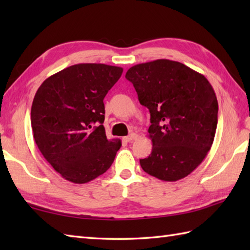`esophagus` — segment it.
<instances>
[{"instance_id":"esophagus-1","label":"esophagus","mask_w":250,"mask_h":250,"mask_svg":"<svg viewBox=\"0 0 250 250\" xmlns=\"http://www.w3.org/2000/svg\"><path fill=\"white\" fill-rule=\"evenodd\" d=\"M136 137H137V134H136V133H131L130 135L125 137V142H132V141H134V140L136 139Z\"/></svg>"}]
</instances>
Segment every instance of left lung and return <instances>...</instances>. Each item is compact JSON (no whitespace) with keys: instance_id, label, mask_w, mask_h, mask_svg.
I'll return each mask as SVG.
<instances>
[{"instance_id":"8db88e82","label":"left lung","mask_w":250,"mask_h":250,"mask_svg":"<svg viewBox=\"0 0 250 250\" xmlns=\"http://www.w3.org/2000/svg\"><path fill=\"white\" fill-rule=\"evenodd\" d=\"M125 78L150 113L152 150L140 160L142 168L164 182L188 176L214 142L218 102L211 84L192 68L167 59L132 66Z\"/></svg>"}]
</instances>
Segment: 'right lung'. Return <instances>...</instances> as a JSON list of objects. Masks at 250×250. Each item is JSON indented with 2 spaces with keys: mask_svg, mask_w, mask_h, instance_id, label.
I'll use <instances>...</instances> for the list:
<instances>
[{
  "mask_svg": "<svg viewBox=\"0 0 250 250\" xmlns=\"http://www.w3.org/2000/svg\"><path fill=\"white\" fill-rule=\"evenodd\" d=\"M122 72L119 66L81 63L54 74L37 89L31 108L34 141L68 182L86 184L114 162L121 142L106 137L103 100Z\"/></svg>",
  "mask_w": 250,
  "mask_h": 250,
  "instance_id": "add662e5",
  "label": "right lung"
}]
</instances>
